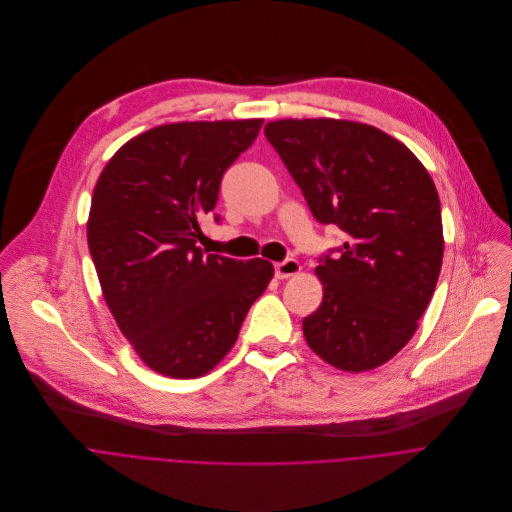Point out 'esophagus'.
Instances as JSON below:
<instances>
[{
	"instance_id": "1",
	"label": "esophagus",
	"mask_w": 512,
	"mask_h": 512,
	"mask_svg": "<svg viewBox=\"0 0 512 512\" xmlns=\"http://www.w3.org/2000/svg\"><path fill=\"white\" fill-rule=\"evenodd\" d=\"M274 272H276V278H290L300 272V264L294 258H286V260L274 264Z\"/></svg>"
}]
</instances>
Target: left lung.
<instances>
[{"label": "left lung", "instance_id": "obj_1", "mask_svg": "<svg viewBox=\"0 0 512 512\" xmlns=\"http://www.w3.org/2000/svg\"><path fill=\"white\" fill-rule=\"evenodd\" d=\"M264 135L315 220L345 234L319 258L323 302L302 319L304 339L337 369H375L412 339L436 290L444 256L436 185L410 149L371 125L284 119Z\"/></svg>", "mask_w": 512, "mask_h": 512}]
</instances>
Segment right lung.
<instances>
[{"mask_svg":"<svg viewBox=\"0 0 512 512\" xmlns=\"http://www.w3.org/2000/svg\"><path fill=\"white\" fill-rule=\"evenodd\" d=\"M262 123L155 127L125 143L96 181L86 236L102 296L137 355L161 375L212 371L274 276L268 260L197 248L199 218L214 212L226 169Z\"/></svg>","mask_w":512,"mask_h":512,"instance_id":"obj_1","label":"right lung"}]
</instances>
